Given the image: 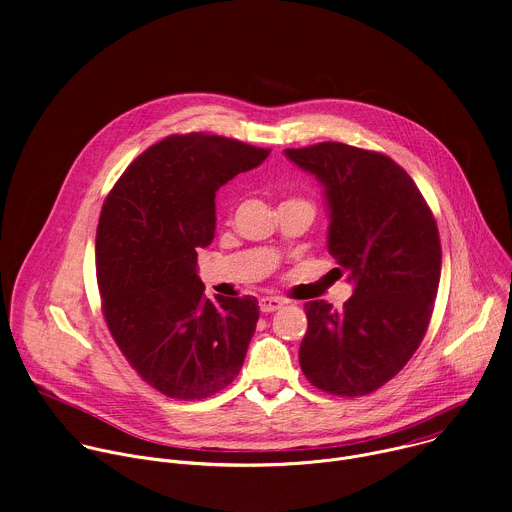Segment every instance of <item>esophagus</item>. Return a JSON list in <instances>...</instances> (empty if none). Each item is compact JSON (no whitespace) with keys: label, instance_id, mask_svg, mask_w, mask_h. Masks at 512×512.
Returning <instances> with one entry per match:
<instances>
[{"label":"esophagus","instance_id":"obj_1","mask_svg":"<svg viewBox=\"0 0 512 512\" xmlns=\"http://www.w3.org/2000/svg\"><path fill=\"white\" fill-rule=\"evenodd\" d=\"M283 304H285V302H283L281 298H277V296H263V298L259 300V308H261V312H265V314L279 310Z\"/></svg>","mask_w":512,"mask_h":512}]
</instances>
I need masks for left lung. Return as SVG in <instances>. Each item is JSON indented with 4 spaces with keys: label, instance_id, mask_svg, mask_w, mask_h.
<instances>
[{
    "label": "left lung",
    "instance_id": "obj_1",
    "mask_svg": "<svg viewBox=\"0 0 512 512\" xmlns=\"http://www.w3.org/2000/svg\"><path fill=\"white\" fill-rule=\"evenodd\" d=\"M283 154L322 184L328 251L354 285L340 312L324 300L304 306L302 371L326 393L369 395L425 336L442 273L435 218L409 174L383 154L338 141Z\"/></svg>",
    "mask_w": 512,
    "mask_h": 512
}]
</instances>
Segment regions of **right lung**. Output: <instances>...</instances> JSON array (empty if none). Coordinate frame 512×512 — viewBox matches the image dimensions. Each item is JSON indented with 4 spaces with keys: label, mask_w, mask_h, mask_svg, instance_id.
<instances>
[{
    "label": "right lung",
    "mask_w": 512,
    "mask_h": 512,
    "mask_svg": "<svg viewBox=\"0 0 512 512\" xmlns=\"http://www.w3.org/2000/svg\"><path fill=\"white\" fill-rule=\"evenodd\" d=\"M269 150L188 133L145 150L105 198L95 243L113 340L160 393L204 399L239 375L259 320L253 296L206 300L198 249L216 231V190Z\"/></svg>",
    "instance_id": "right-lung-1"
}]
</instances>
